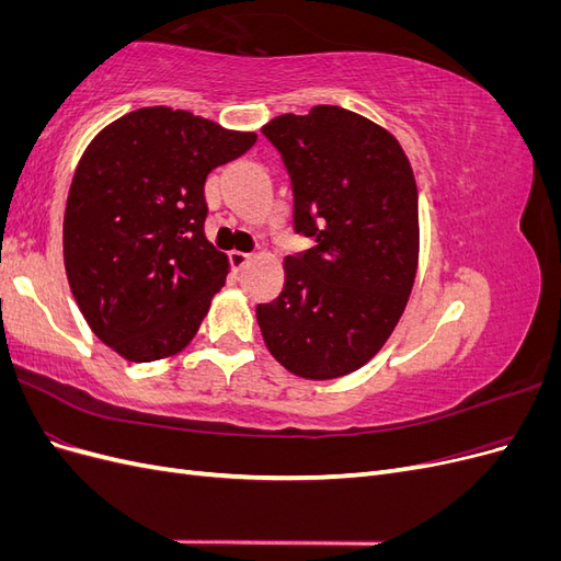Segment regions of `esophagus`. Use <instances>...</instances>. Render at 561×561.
<instances>
[{"instance_id":"34e87169","label":"esophagus","mask_w":561,"mask_h":561,"mask_svg":"<svg viewBox=\"0 0 561 561\" xmlns=\"http://www.w3.org/2000/svg\"><path fill=\"white\" fill-rule=\"evenodd\" d=\"M252 254L250 252H243V250H231L229 252V260H231V266L233 268H243L248 262H250Z\"/></svg>"}]
</instances>
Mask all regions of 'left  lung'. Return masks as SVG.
<instances>
[{
  "label": "left lung",
  "mask_w": 561,
  "mask_h": 561,
  "mask_svg": "<svg viewBox=\"0 0 561 561\" xmlns=\"http://www.w3.org/2000/svg\"><path fill=\"white\" fill-rule=\"evenodd\" d=\"M262 133L290 175L295 231L316 241L287 254L283 293L257 304L262 336L297 377H344L377 355L412 293V165L386 128L334 105L276 116Z\"/></svg>",
  "instance_id": "8db88e82"
}]
</instances>
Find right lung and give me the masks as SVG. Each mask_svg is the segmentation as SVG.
Returning <instances> with one entry per match:
<instances>
[{"label":"right lung","instance_id":"obj_1","mask_svg":"<svg viewBox=\"0 0 561 561\" xmlns=\"http://www.w3.org/2000/svg\"><path fill=\"white\" fill-rule=\"evenodd\" d=\"M254 140L192 112L142 107L83 151L65 208V271L91 330L126 360H161L194 339L229 274L203 231V186Z\"/></svg>","mask_w":561,"mask_h":561}]
</instances>
